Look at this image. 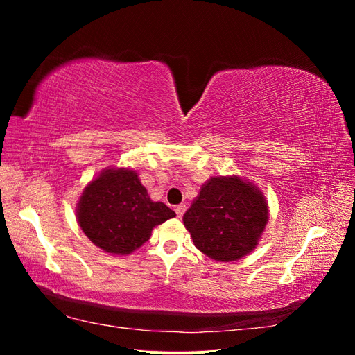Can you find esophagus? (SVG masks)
I'll return each mask as SVG.
<instances>
[{"label":"esophagus","mask_w":355,"mask_h":355,"mask_svg":"<svg viewBox=\"0 0 355 355\" xmlns=\"http://www.w3.org/2000/svg\"><path fill=\"white\" fill-rule=\"evenodd\" d=\"M175 211H176L178 218H182V216H184V213L187 211V206H185V204H179V206H176Z\"/></svg>","instance_id":"1"}]
</instances>
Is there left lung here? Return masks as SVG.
Wrapping results in <instances>:
<instances>
[{
    "mask_svg": "<svg viewBox=\"0 0 355 355\" xmlns=\"http://www.w3.org/2000/svg\"><path fill=\"white\" fill-rule=\"evenodd\" d=\"M266 222L262 192L239 176L211 178L184 214L197 249L219 262L237 261L250 253Z\"/></svg>",
    "mask_w": 355,
    "mask_h": 355,
    "instance_id": "1",
    "label": "left lung"
}]
</instances>
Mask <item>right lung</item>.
Instances as JSON below:
<instances>
[{"mask_svg":"<svg viewBox=\"0 0 355 355\" xmlns=\"http://www.w3.org/2000/svg\"><path fill=\"white\" fill-rule=\"evenodd\" d=\"M78 223L102 250L128 254L151 237L153 228L175 218L164 202L153 201L133 170H105L85 187L78 202Z\"/></svg>","mask_w":355,"mask_h":355,"instance_id":"right-lung-1","label":"right lung"}]
</instances>
